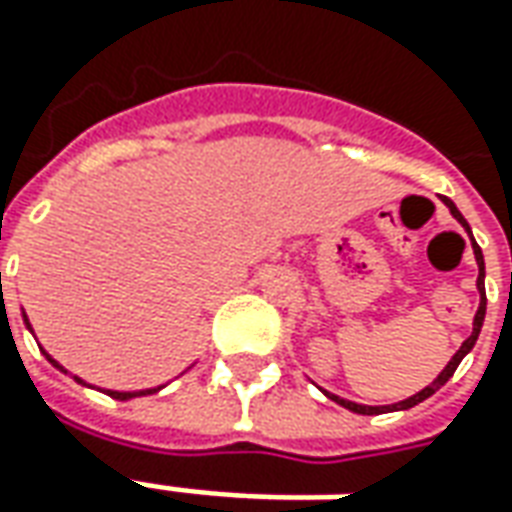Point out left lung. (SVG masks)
<instances>
[{"label":"left lung","instance_id":"obj_1","mask_svg":"<svg viewBox=\"0 0 512 512\" xmlns=\"http://www.w3.org/2000/svg\"><path fill=\"white\" fill-rule=\"evenodd\" d=\"M440 201L446 204L448 210H451V215H454V218H457V221L462 224V229L468 232V238H471V249H474V257H476V266H479V277H476V291H479V308H476V316H474V330H471V336H468V339L460 344V350H457V353L451 356V361H448L446 367H443V373L437 375V378L431 381L429 387H423L420 392H415L412 398H406V401L387 403V406H364V403L347 401V398H339V395H333V392H325V389L319 387L322 392H325V395H328L330 401H336L339 406H344V409L356 412V415H384V412H403V409H412V406H417V403H423L426 398H431V395H434L437 389L443 387V384H446L451 375H454V370L460 367L462 358H465L468 353H471V350H474L476 339H479V330H482V322H485V308H488V297H485V257H482V249L476 246L474 235H471V227H468V221L462 218V212L457 210V204H454V201H451V198H446V196H440Z\"/></svg>","mask_w":512,"mask_h":512}]
</instances>
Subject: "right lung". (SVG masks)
<instances>
[{
	"label": "right lung",
	"instance_id": "1",
	"mask_svg": "<svg viewBox=\"0 0 512 512\" xmlns=\"http://www.w3.org/2000/svg\"><path fill=\"white\" fill-rule=\"evenodd\" d=\"M22 319H24V325H27V330L33 333V328H30V319H27V314H22ZM41 353L47 356V361H50V364H52V367H55V370H61V373H66L64 367H61V364H58V361H55V358H52L50 353L44 350V347H41ZM72 378H75L78 384H83V387H92V384H86V381H83L81 375H72ZM159 389H162V387H154V389H134V392H117V389H103V392H106V395H111V398H117V401H131V398H142V395H154V392H159Z\"/></svg>",
	"mask_w": 512,
	"mask_h": 512
}]
</instances>
